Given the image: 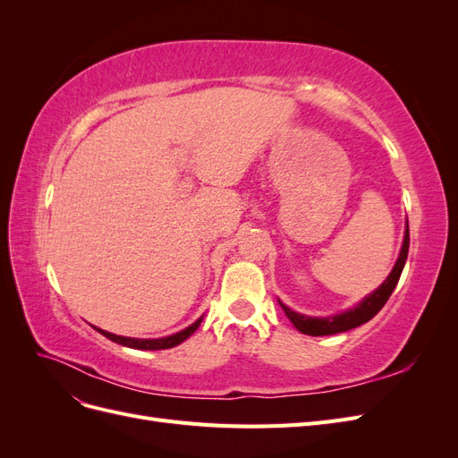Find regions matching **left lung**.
I'll list each match as a JSON object with an SVG mask.
<instances>
[{"label":"left lung","mask_w":458,"mask_h":458,"mask_svg":"<svg viewBox=\"0 0 458 458\" xmlns=\"http://www.w3.org/2000/svg\"><path fill=\"white\" fill-rule=\"evenodd\" d=\"M407 254H409V224L405 227L403 246H401V252L392 273L387 275V279L374 290L372 294H369L365 300L359 301L353 310H348L335 317H308L286 308L283 301H279L281 308L290 318V323H293L300 332H303V335H310V336H330V335H338V332L352 330L355 327H361L363 323L370 321V318L384 308L387 298L392 296L394 288L401 276V271L405 267Z\"/></svg>","instance_id":"1"}]
</instances>
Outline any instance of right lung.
Here are the masks:
<instances>
[{"label":"right lung","mask_w":458,"mask_h":458,"mask_svg":"<svg viewBox=\"0 0 458 458\" xmlns=\"http://www.w3.org/2000/svg\"><path fill=\"white\" fill-rule=\"evenodd\" d=\"M202 323V317L199 318V321L192 323L191 327L183 328L182 332H175V335L172 336H165V338H152V340H145V338H128V336H116L113 335V332H106V330H101L97 328V332H101V335L108 340H113L116 344H122L126 345V348H133V350H168V348H174V345H179L182 342H185L192 332H195L199 328V325Z\"/></svg>","instance_id":"1"}]
</instances>
